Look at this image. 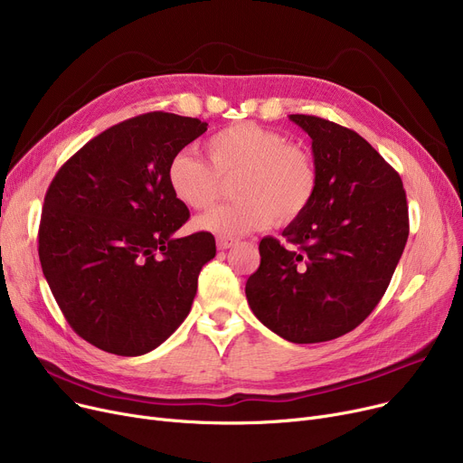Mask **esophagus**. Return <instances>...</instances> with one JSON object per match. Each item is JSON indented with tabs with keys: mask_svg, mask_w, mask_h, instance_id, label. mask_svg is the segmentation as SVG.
I'll list each match as a JSON object with an SVG mask.
<instances>
[{
	"mask_svg": "<svg viewBox=\"0 0 463 463\" xmlns=\"http://www.w3.org/2000/svg\"><path fill=\"white\" fill-rule=\"evenodd\" d=\"M238 244V240L232 236H217V248L219 250H229Z\"/></svg>",
	"mask_w": 463,
	"mask_h": 463,
	"instance_id": "obj_1",
	"label": "esophagus"
}]
</instances>
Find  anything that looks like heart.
I'll return each mask as SVG.
<instances>
[{"label": "heart", "instance_id": "heart-1", "mask_svg": "<svg viewBox=\"0 0 463 463\" xmlns=\"http://www.w3.org/2000/svg\"><path fill=\"white\" fill-rule=\"evenodd\" d=\"M210 163L178 152L168 163L166 180L175 197L193 210L208 208L234 180V203L219 204L194 219V227L219 236H241L295 222L317 193V166L302 146L253 121H238L206 142Z\"/></svg>", "mask_w": 463, "mask_h": 463}]
</instances>
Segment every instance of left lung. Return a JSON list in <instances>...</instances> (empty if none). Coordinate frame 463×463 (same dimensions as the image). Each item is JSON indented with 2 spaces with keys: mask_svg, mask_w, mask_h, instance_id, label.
<instances>
[{
  "mask_svg": "<svg viewBox=\"0 0 463 463\" xmlns=\"http://www.w3.org/2000/svg\"><path fill=\"white\" fill-rule=\"evenodd\" d=\"M311 137L317 193L278 238L260 240L246 283L255 317L293 344L356 328L383 298L409 236L400 175L373 146L334 121L290 114Z\"/></svg>",
  "mask_w": 463,
  "mask_h": 463,
  "instance_id": "8db88e82",
  "label": "left lung"
}]
</instances>
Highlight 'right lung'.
<instances>
[{
	"label": "right lung",
	"instance_id": "1",
	"mask_svg": "<svg viewBox=\"0 0 463 463\" xmlns=\"http://www.w3.org/2000/svg\"><path fill=\"white\" fill-rule=\"evenodd\" d=\"M206 128L170 112L129 118L84 144L44 194L43 274L71 328L97 349L146 354L187 317L215 240L175 236L189 210L166 168Z\"/></svg>",
	"mask_w": 463,
	"mask_h": 463
}]
</instances>
